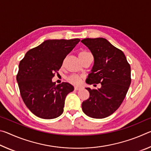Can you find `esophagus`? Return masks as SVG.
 Returning a JSON list of instances; mask_svg holds the SVG:
<instances>
[{
  "label": "esophagus",
  "instance_id": "obj_1",
  "mask_svg": "<svg viewBox=\"0 0 151 151\" xmlns=\"http://www.w3.org/2000/svg\"><path fill=\"white\" fill-rule=\"evenodd\" d=\"M80 89H81V87H78V86H75V91H79Z\"/></svg>",
  "mask_w": 151,
  "mask_h": 151
}]
</instances>
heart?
I'll list each match as a JSON object with an SVG mask.
<instances>
[{
    "instance_id": "heart-1",
    "label": "heart",
    "mask_w": 151,
    "mask_h": 151,
    "mask_svg": "<svg viewBox=\"0 0 151 151\" xmlns=\"http://www.w3.org/2000/svg\"><path fill=\"white\" fill-rule=\"evenodd\" d=\"M89 55H91L90 53L86 52V51H85V50L81 51V52L78 53V57L80 59H82V58H85V57H86V56H88ZM67 80L70 83L72 84V85H81V83L82 77L77 75H70V76H68Z\"/></svg>"
}]
</instances>
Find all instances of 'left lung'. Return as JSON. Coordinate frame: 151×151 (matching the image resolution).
Returning <instances> with one entry per match:
<instances>
[{
  "instance_id": "8db88e82",
  "label": "left lung",
  "mask_w": 151,
  "mask_h": 151,
  "mask_svg": "<svg viewBox=\"0 0 151 151\" xmlns=\"http://www.w3.org/2000/svg\"><path fill=\"white\" fill-rule=\"evenodd\" d=\"M81 42L94 57L86 83L101 84L98 89L86 88L90 96L83 102L82 109L91 118H105L119 109L126 96L131 83V66L123 52L104 38H88Z\"/></svg>"
}]
</instances>
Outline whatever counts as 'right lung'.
Masks as SVG:
<instances>
[{"label": "right lung", "mask_w": 151, "mask_h": 151, "mask_svg": "<svg viewBox=\"0 0 151 151\" xmlns=\"http://www.w3.org/2000/svg\"><path fill=\"white\" fill-rule=\"evenodd\" d=\"M79 41V39L45 40L20 60L17 76L20 95L27 108L39 118L55 119L63 112L66 96L74 86L68 83L56 85L52 78Z\"/></svg>", "instance_id": "add662e5"}]
</instances>
